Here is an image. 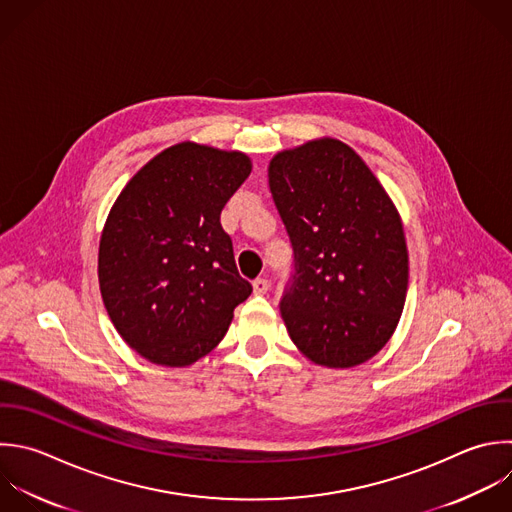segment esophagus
<instances>
[{
  "mask_svg": "<svg viewBox=\"0 0 512 512\" xmlns=\"http://www.w3.org/2000/svg\"><path fill=\"white\" fill-rule=\"evenodd\" d=\"M252 288H254V294H266L268 288H270V284H268L266 278H256V280L252 282Z\"/></svg>",
  "mask_w": 512,
  "mask_h": 512,
  "instance_id": "obj_1",
  "label": "esophagus"
}]
</instances>
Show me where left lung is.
Listing matches in <instances>:
<instances>
[{
    "label": "left lung",
    "mask_w": 512,
    "mask_h": 512,
    "mask_svg": "<svg viewBox=\"0 0 512 512\" xmlns=\"http://www.w3.org/2000/svg\"><path fill=\"white\" fill-rule=\"evenodd\" d=\"M268 184L294 250L280 312L314 364L352 368L392 336L408 288V250L390 196L344 142L278 152Z\"/></svg>",
    "instance_id": "1"
}]
</instances>
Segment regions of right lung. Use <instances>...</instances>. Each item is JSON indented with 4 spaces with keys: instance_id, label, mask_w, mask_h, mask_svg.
Returning <instances> with one entry per match:
<instances>
[{
    "instance_id": "obj_1",
    "label": "right lung",
    "mask_w": 512,
    "mask_h": 512,
    "mask_svg": "<svg viewBox=\"0 0 512 512\" xmlns=\"http://www.w3.org/2000/svg\"><path fill=\"white\" fill-rule=\"evenodd\" d=\"M250 172L242 152L182 142L152 158L114 202L100 238V292L118 334L146 360L194 364L252 294L220 224Z\"/></svg>"
}]
</instances>
